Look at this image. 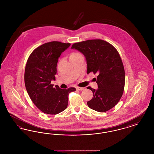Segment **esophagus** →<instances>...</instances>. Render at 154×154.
<instances>
[{"mask_svg":"<svg viewBox=\"0 0 154 154\" xmlns=\"http://www.w3.org/2000/svg\"><path fill=\"white\" fill-rule=\"evenodd\" d=\"M76 89H77V90H79V91H82L84 89V88L77 87H76Z\"/></svg>","mask_w":154,"mask_h":154,"instance_id":"obj_1","label":"esophagus"}]
</instances>
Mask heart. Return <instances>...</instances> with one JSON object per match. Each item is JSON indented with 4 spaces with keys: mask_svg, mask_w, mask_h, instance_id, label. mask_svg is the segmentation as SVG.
I'll list each match as a JSON object with an SVG mask.
<instances>
[{
    "mask_svg": "<svg viewBox=\"0 0 154 154\" xmlns=\"http://www.w3.org/2000/svg\"><path fill=\"white\" fill-rule=\"evenodd\" d=\"M78 54H79V53H77V52H74V53H72V54H71L70 56H74V55H78Z\"/></svg>",
    "mask_w": 154,
    "mask_h": 154,
    "instance_id": "b5f03b06",
    "label": "heart"
}]
</instances>
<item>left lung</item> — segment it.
Masks as SVG:
<instances>
[{
  "label": "left lung",
  "instance_id": "left-lung-1",
  "mask_svg": "<svg viewBox=\"0 0 154 154\" xmlns=\"http://www.w3.org/2000/svg\"><path fill=\"white\" fill-rule=\"evenodd\" d=\"M72 48L82 52L87 60V74H97L98 89L88 87L93 98L88 107L98 112H106L114 107L121 99L125 87L124 65L117 49L100 40H88L74 43Z\"/></svg>",
  "mask_w": 154,
  "mask_h": 154
}]
</instances>
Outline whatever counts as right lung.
Returning a JSON list of instances; mask_svg holds the SVG:
<instances>
[{
    "label": "right lung",
    "mask_w": 154,
    "mask_h": 154,
    "mask_svg": "<svg viewBox=\"0 0 154 154\" xmlns=\"http://www.w3.org/2000/svg\"><path fill=\"white\" fill-rule=\"evenodd\" d=\"M70 43L51 42L35 49L28 59L24 74L25 85L30 99L37 107L47 114L55 115L67 107L69 94L75 88L53 87L57 65L61 53Z\"/></svg>",
    "instance_id": "obj_1"
}]
</instances>
